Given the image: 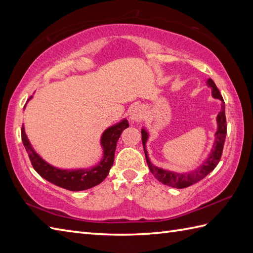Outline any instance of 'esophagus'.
<instances>
[{"instance_id": "obj_1", "label": "esophagus", "mask_w": 253, "mask_h": 253, "mask_svg": "<svg viewBox=\"0 0 253 253\" xmlns=\"http://www.w3.org/2000/svg\"><path fill=\"white\" fill-rule=\"evenodd\" d=\"M129 118L132 122H140L142 118V111L139 106H133L129 112Z\"/></svg>"}]
</instances>
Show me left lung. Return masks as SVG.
<instances>
[{
  "label": "left lung",
  "instance_id": "obj_1",
  "mask_svg": "<svg viewBox=\"0 0 253 253\" xmlns=\"http://www.w3.org/2000/svg\"><path fill=\"white\" fill-rule=\"evenodd\" d=\"M208 84L209 87L212 88V95L215 99H219L222 101V107L221 112L218 113L217 115V131L215 133V142H214L213 149L211 151L210 157L207 159L206 162H204L200 168L196 169L195 171H191V173H185V174H178V173H173V171L169 170H164L162 169H159L157 166H154L150 162L148 158V152L146 150V142L148 140V132L142 129L141 135H142V144L144 149V154H146L147 163L150 170L153 174V176L157 178L159 181L162 182L164 185H168L170 187L177 188V189H181V188H187L196 182L200 181L203 179L208 174L211 173V171L216 168L218 164L219 160L222 158L223 153V148L225 143V138H226V132H227V125H226V116H225V102L223 100V96L217 89L216 84H214L211 78L208 79Z\"/></svg>",
  "mask_w": 253,
  "mask_h": 253
}]
</instances>
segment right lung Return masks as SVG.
Instances as JSON below:
<instances>
[{
  "instance_id": "add662e5",
  "label": "right lung",
  "mask_w": 253,
  "mask_h": 253,
  "mask_svg": "<svg viewBox=\"0 0 253 253\" xmlns=\"http://www.w3.org/2000/svg\"><path fill=\"white\" fill-rule=\"evenodd\" d=\"M128 126H129L128 122L123 121L115 126L107 128L103 135H102L101 139V143L104 150L103 160L98 165L90 169H58L47 164L31 148L29 140L27 139L25 133L24 127H21V140H23L26 151L28 153L30 162L38 174L43 177L47 181L58 187H62L64 189L71 191H80L99 185L100 182L105 179V177L109 174L112 168L113 162H114L117 140L120 139L123 130L126 129Z\"/></svg>"
}]
</instances>
